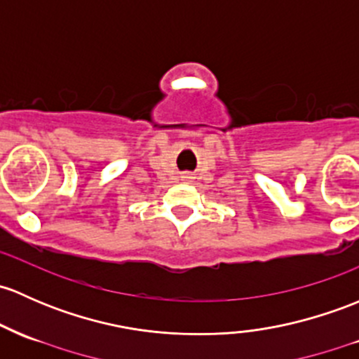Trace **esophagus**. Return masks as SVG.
I'll list each match as a JSON object with an SVG mask.
<instances>
[{"mask_svg":"<svg viewBox=\"0 0 359 359\" xmlns=\"http://www.w3.org/2000/svg\"><path fill=\"white\" fill-rule=\"evenodd\" d=\"M184 179H191V177L189 175H184Z\"/></svg>","mask_w":359,"mask_h":359,"instance_id":"obj_1","label":"esophagus"}]
</instances>
